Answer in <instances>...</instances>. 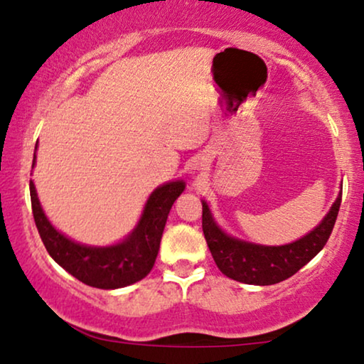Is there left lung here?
I'll return each mask as SVG.
<instances>
[{
    "instance_id": "8db88e82",
    "label": "left lung",
    "mask_w": 364,
    "mask_h": 364,
    "mask_svg": "<svg viewBox=\"0 0 364 364\" xmlns=\"http://www.w3.org/2000/svg\"><path fill=\"white\" fill-rule=\"evenodd\" d=\"M340 205L341 193L320 225L300 240L280 247L257 245L227 235L213 220L207 202H202V228L213 260L223 275L248 285H273L295 275L326 245Z\"/></svg>"
}]
</instances>
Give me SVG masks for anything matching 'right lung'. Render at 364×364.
I'll return each instance as SVG.
<instances>
[{
	"instance_id": "right-lung-1",
	"label": "right lung",
	"mask_w": 364,
	"mask_h": 364,
	"mask_svg": "<svg viewBox=\"0 0 364 364\" xmlns=\"http://www.w3.org/2000/svg\"><path fill=\"white\" fill-rule=\"evenodd\" d=\"M183 188L182 181L157 187L149 197L137 227L121 243L87 247L69 240L51 225L38 200L34 183L29 182L34 223L49 255L79 282L102 290L132 285L147 277L156 263L168 212Z\"/></svg>"
}]
</instances>
